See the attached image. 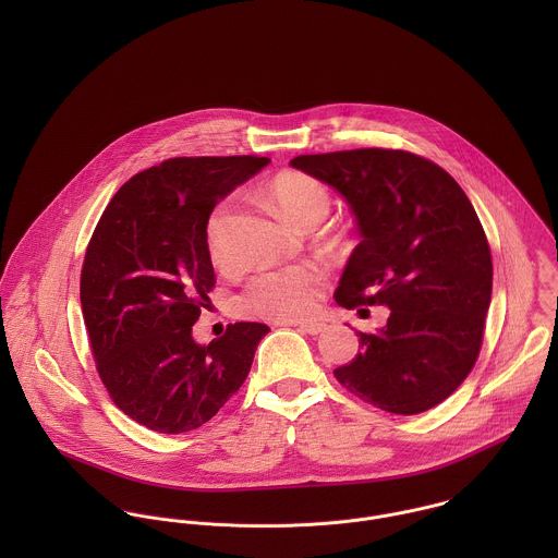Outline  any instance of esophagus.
I'll list each match as a JSON object with an SVG mask.
<instances>
[{
	"label": "esophagus",
	"mask_w": 558,
	"mask_h": 558,
	"mask_svg": "<svg viewBox=\"0 0 558 558\" xmlns=\"http://www.w3.org/2000/svg\"><path fill=\"white\" fill-rule=\"evenodd\" d=\"M299 330L307 332V335H319L326 330V324L318 319H310V322H299Z\"/></svg>",
	"instance_id": "34e87169"
}]
</instances>
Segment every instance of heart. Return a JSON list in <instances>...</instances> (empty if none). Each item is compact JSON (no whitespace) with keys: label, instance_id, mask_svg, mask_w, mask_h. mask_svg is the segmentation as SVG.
Listing matches in <instances>:
<instances>
[{"label":"heart","instance_id":"obj_1","mask_svg":"<svg viewBox=\"0 0 558 558\" xmlns=\"http://www.w3.org/2000/svg\"><path fill=\"white\" fill-rule=\"evenodd\" d=\"M268 197L299 226H318L328 215L330 195L318 178L303 171H283L266 186ZM230 204H219L206 221V246L215 266H230ZM322 270L312 264L262 270L242 290L239 307L253 318L294 322L307 318L318 307Z\"/></svg>","mask_w":558,"mask_h":558}]
</instances>
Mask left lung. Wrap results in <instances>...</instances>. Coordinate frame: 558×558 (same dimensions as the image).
Returning a JSON list of instances; mask_svg holds the SVG:
<instances>
[{
    "label": "left lung",
    "mask_w": 558,
    "mask_h": 558,
    "mask_svg": "<svg viewBox=\"0 0 558 558\" xmlns=\"http://www.w3.org/2000/svg\"><path fill=\"white\" fill-rule=\"evenodd\" d=\"M350 206L354 246L337 305H385L378 332L335 378L393 414H418L471 374L492 299V257L462 186L436 162L401 150H345L290 160Z\"/></svg>",
    "instance_id": "1"
}]
</instances>
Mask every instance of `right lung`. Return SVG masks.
<instances>
[{"label": "right lung", "instance_id": "obj_1", "mask_svg": "<svg viewBox=\"0 0 558 558\" xmlns=\"http://www.w3.org/2000/svg\"><path fill=\"white\" fill-rule=\"evenodd\" d=\"M270 159L162 160L133 175L102 213L81 270V310L96 369L133 421L182 434L210 421L244 383L266 324L236 322L197 343L215 286L206 221Z\"/></svg>", "mask_w": 558, "mask_h": 558}]
</instances>
